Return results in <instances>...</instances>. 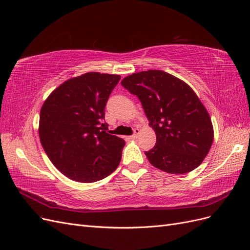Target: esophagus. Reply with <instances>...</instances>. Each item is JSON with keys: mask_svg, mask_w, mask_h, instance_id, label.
<instances>
[{"mask_svg": "<svg viewBox=\"0 0 250 250\" xmlns=\"http://www.w3.org/2000/svg\"><path fill=\"white\" fill-rule=\"evenodd\" d=\"M139 134H140V129L139 128H135L133 130V134L131 135V139H137L139 137Z\"/></svg>", "mask_w": 250, "mask_h": 250, "instance_id": "obj_1", "label": "esophagus"}]
</instances>
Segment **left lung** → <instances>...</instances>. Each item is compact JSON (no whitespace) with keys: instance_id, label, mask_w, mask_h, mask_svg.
Masks as SVG:
<instances>
[{"instance_id":"8db88e82","label":"left lung","mask_w":250,"mask_h":250,"mask_svg":"<svg viewBox=\"0 0 250 250\" xmlns=\"http://www.w3.org/2000/svg\"><path fill=\"white\" fill-rule=\"evenodd\" d=\"M137 96L156 134L146 151L150 164L171 174L196 169L208 153L214 129L206 107L186 82L158 70L134 73L121 82Z\"/></svg>"}]
</instances>
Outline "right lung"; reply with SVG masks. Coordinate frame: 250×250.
<instances>
[{
  "instance_id": "right-lung-1",
  "label": "right lung",
  "mask_w": 250,
  "mask_h": 250,
  "mask_svg": "<svg viewBox=\"0 0 250 250\" xmlns=\"http://www.w3.org/2000/svg\"><path fill=\"white\" fill-rule=\"evenodd\" d=\"M119 75L90 72L66 80L44 101L40 139L52 164L79 183H94L115 171L125 141L104 122L109 95Z\"/></svg>"
}]
</instances>
